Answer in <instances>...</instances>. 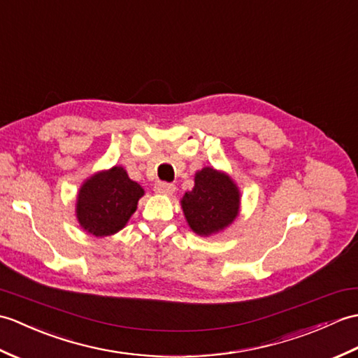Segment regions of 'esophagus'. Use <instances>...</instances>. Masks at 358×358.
Returning <instances> with one entry per match:
<instances>
[{
	"label": "esophagus",
	"mask_w": 358,
	"mask_h": 358,
	"mask_svg": "<svg viewBox=\"0 0 358 358\" xmlns=\"http://www.w3.org/2000/svg\"><path fill=\"white\" fill-rule=\"evenodd\" d=\"M155 192L157 194H164V196H171L174 192H176V187L173 184H166V182H157L155 185Z\"/></svg>",
	"instance_id": "esophagus-1"
}]
</instances>
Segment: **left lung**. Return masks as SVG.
Wrapping results in <instances>:
<instances>
[{
    "instance_id": "obj_1",
    "label": "left lung",
    "mask_w": 358,
    "mask_h": 358,
    "mask_svg": "<svg viewBox=\"0 0 358 358\" xmlns=\"http://www.w3.org/2000/svg\"><path fill=\"white\" fill-rule=\"evenodd\" d=\"M241 189L228 173L203 166L194 174V187L180 199L188 227L210 237L227 229L241 213Z\"/></svg>"
}]
</instances>
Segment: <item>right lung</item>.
I'll return each mask as SVG.
<instances>
[{"label": "right lung", "instance_id": "1", "mask_svg": "<svg viewBox=\"0 0 358 358\" xmlns=\"http://www.w3.org/2000/svg\"><path fill=\"white\" fill-rule=\"evenodd\" d=\"M145 194L121 165L101 170L79 187L75 203L78 224L94 237L113 236L127 225Z\"/></svg>", "mask_w": 358, "mask_h": 358}]
</instances>
